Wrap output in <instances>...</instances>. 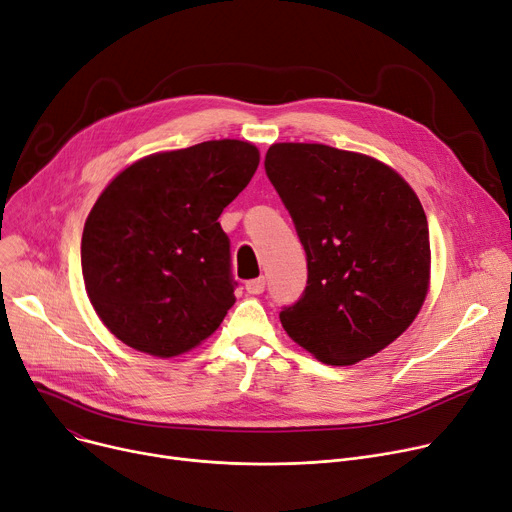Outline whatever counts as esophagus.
<instances>
[{
	"instance_id": "obj_1",
	"label": "esophagus",
	"mask_w": 512,
	"mask_h": 512,
	"mask_svg": "<svg viewBox=\"0 0 512 512\" xmlns=\"http://www.w3.org/2000/svg\"><path fill=\"white\" fill-rule=\"evenodd\" d=\"M264 287H266V279H264V277H256V279H250V281H246V289H248V294H254V296H258V294H262Z\"/></svg>"
}]
</instances>
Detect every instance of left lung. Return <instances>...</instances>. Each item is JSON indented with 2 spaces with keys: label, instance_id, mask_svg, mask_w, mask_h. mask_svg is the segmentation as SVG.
Returning <instances> with one entry per match:
<instances>
[{
  "label": "left lung",
  "instance_id": "1",
  "mask_svg": "<svg viewBox=\"0 0 512 512\" xmlns=\"http://www.w3.org/2000/svg\"><path fill=\"white\" fill-rule=\"evenodd\" d=\"M264 170L308 264L302 296L279 312L287 335L335 367L392 344L429 285V227L417 193L383 162L323 143H275Z\"/></svg>",
  "mask_w": 512,
  "mask_h": 512
}]
</instances>
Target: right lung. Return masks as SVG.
Instances as JSON below:
<instances>
[{"label": "right lung", "mask_w": 512, "mask_h": 512, "mask_svg": "<svg viewBox=\"0 0 512 512\" xmlns=\"http://www.w3.org/2000/svg\"><path fill=\"white\" fill-rule=\"evenodd\" d=\"M258 162L248 141H204L131 164L97 198L83 229V279L120 342L168 358L223 323L237 281L218 216Z\"/></svg>", "instance_id": "right-lung-1"}]
</instances>
